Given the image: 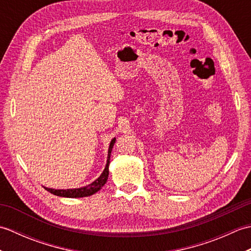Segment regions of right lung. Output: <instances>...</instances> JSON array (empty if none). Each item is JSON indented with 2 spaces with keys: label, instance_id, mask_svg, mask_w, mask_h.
Masks as SVG:
<instances>
[{
  "label": "right lung",
  "instance_id": "obj_1",
  "mask_svg": "<svg viewBox=\"0 0 251 251\" xmlns=\"http://www.w3.org/2000/svg\"><path fill=\"white\" fill-rule=\"evenodd\" d=\"M115 138L111 140L110 146H109V150H108V157H106V164L105 167L103 169L102 174H101L99 177L93 181L92 183H89L88 185L82 186V188H76V189H66V190H60V189H50V188H46L44 186V189L50 192L51 194L57 195V196H61V197H69V199H78V197H86L90 196L102 188V186L105 184L106 180H108L109 177V164H110V157H111V152L112 149H113V146L115 143Z\"/></svg>",
  "mask_w": 251,
  "mask_h": 251
}]
</instances>
